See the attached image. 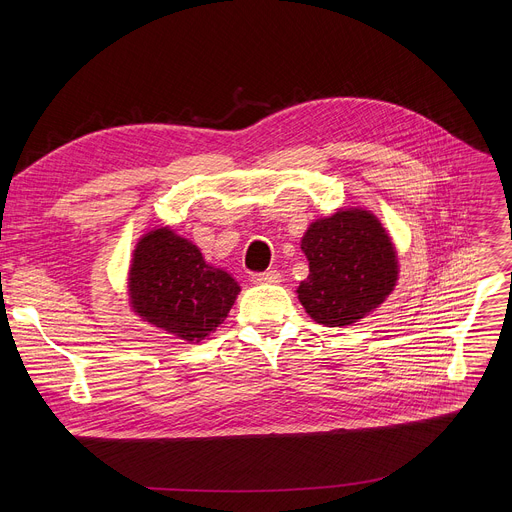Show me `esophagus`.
Wrapping results in <instances>:
<instances>
[{"label": "esophagus", "instance_id": "obj_1", "mask_svg": "<svg viewBox=\"0 0 512 512\" xmlns=\"http://www.w3.org/2000/svg\"><path fill=\"white\" fill-rule=\"evenodd\" d=\"M251 280L255 284H278L282 280V276H280L278 270H267V272H261V274H253Z\"/></svg>", "mask_w": 512, "mask_h": 512}]
</instances>
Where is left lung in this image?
Returning <instances> with one entry per match:
<instances>
[{
  "mask_svg": "<svg viewBox=\"0 0 512 512\" xmlns=\"http://www.w3.org/2000/svg\"><path fill=\"white\" fill-rule=\"evenodd\" d=\"M301 249L309 261V276L297 294L321 326L355 324L378 309L396 286L394 242L367 209H338L330 218L311 222Z\"/></svg>",
  "mask_w": 512,
  "mask_h": 512,
  "instance_id": "obj_1",
  "label": "left lung"
}]
</instances>
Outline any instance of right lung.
Returning <instances> with one entry per match:
<instances>
[{
	"label": "right lung",
	"mask_w": 512,
	"mask_h": 512,
	"mask_svg": "<svg viewBox=\"0 0 512 512\" xmlns=\"http://www.w3.org/2000/svg\"><path fill=\"white\" fill-rule=\"evenodd\" d=\"M238 282L209 265L199 247L170 228L143 234L128 272L130 307L143 321L186 342H201L228 317Z\"/></svg>",
	"instance_id": "1"
}]
</instances>
